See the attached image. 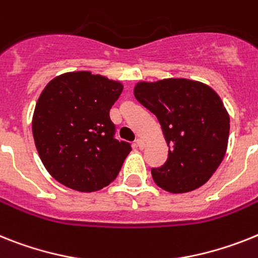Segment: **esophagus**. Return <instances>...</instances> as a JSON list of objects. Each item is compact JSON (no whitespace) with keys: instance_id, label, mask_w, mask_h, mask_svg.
<instances>
[{"instance_id":"34e87169","label":"esophagus","mask_w":258,"mask_h":258,"mask_svg":"<svg viewBox=\"0 0 258 258\" xmlns=\"http://www.w3.org/2000/svg\"><path fill=\"white\" fill-rule=\"evenodd\" d=\"M136 146H138V148L139 149H144V147H146V143H144V140L138 139L136 140Z\"/></svg>"}]
</instances>
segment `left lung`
<instances>
[{
	"instance_id": "left-lung-1",
	"label": "left lung",
	"mask_w": 258,
	"mask_h": 258,
	"mask_svg": "<svg viewBox=\"0 0 258 258\" xmlns=\"http://www.w3.org/2000/svg\"><path fill=\"white\" fill-rule=\"evenodd\" d=\"M136 99L153 112L168 149L162 166L152 169L156 185L182 194L206 183L227 152L229 115L211 86L189 79L139 81Z\"/></svg>"
}]
</instances>
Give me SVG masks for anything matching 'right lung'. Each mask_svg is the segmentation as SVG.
<instances>
[{"label": "right lung", "instance_id": "right-lung-1", "mask_svg": "<svg viewBox=\"0 0 258 258\" xmlns=\"http://www.w3.org/2000/svg\"><path fill=\"white\" fill-rule=\"evenodd\" d=\"M123 84L90 71L67 72L45 85L32 115L36 151L47 172L81 192L103 189L131 152L114 139L110 109Z\"/></svg>", "mask_w": 258, "mask_h": 258}]
</instances>
